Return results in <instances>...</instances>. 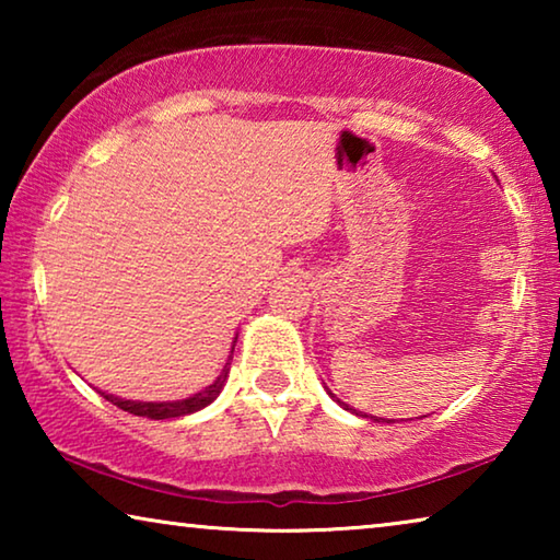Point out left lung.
<instances>
[{
    "mask_svg": "<svg viewBox=\"0 0 560 560\" xmlns=\"http://www.w3.org/2000/svg\"><path fill=\"white\" fill-rule=\"evenodd\" d=\"M338 402H340V400H338ZM346 407H348V405H346Z\"/></svg>",
    "mask_w": 560,
    "mask_h": 560,
    "instance_id": "8db88e82",
    "label": "left lung"
}]
</instances>
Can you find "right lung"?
<instances>
[{"label":"right lung","instance_id":"right-lung-1","mask_svg":"<svg viewBox=\"0 0 560 560\" xmlns=\"http://www.w3.org/2000/svg\"><path fill=\"white\" fill-rule=\"evenodd\" d=\"M234 343H236V338H234ZM226 373H230V363L224 365L222 375L217 377L210 387H205L202 393L187 397V400H177V402H132V400H120V397H113L106 393H101V395L106 397L108 402H113L116 407H120V410H126L130 415L150 417V420H170V417H183V415L197 412V410H202V407L210 405L214 397L222 393V387L226 383Z\"/></svg>","mask_w":560,"mask_h":560}]
</instances>
